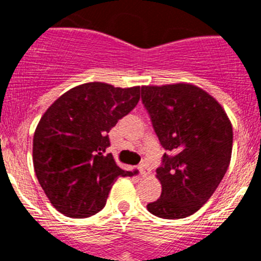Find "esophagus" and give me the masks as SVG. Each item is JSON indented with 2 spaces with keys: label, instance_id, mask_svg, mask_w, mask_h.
<instances>
[{
  "label": "esophagus",
  "instance_id": "obj_1",
  "mask_svg": "<svg viewBox=\"0 0 261 261\" xmlns=\"http://www.w3.org/2000/svg\"><path fill=\"white\" fill-rule=\"evenodd\" d=\"M138 170H140V174H141L142 176H147V175L150 174V168H149V165L145 162L138 166Z\"/></svg>",
  "mask_w": 261,
  "mask_h": 261
}]
</instances>
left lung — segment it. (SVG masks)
Returning a JSON list of instances; mask_svg holds the SVG:
<instances>
[{"instance_id":"1","label":"left lung","mask_w":261,"mask_h":261,"mask_svg":"<svg viewBox=\"0 0 261 261\" xmlns=\"http://www.w3.org/2000/svg\"><path fill=\"white\" fill-rule=\"evenodd\" d=\"M142 105L167 153L156 168L162 193L147 211L186 218L208 201L231 159L232 126L213 96L190 84L142 86Z\"/></svg>"}]
</instances>
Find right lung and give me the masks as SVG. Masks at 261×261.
Instances as JSON below:
<instances>
[{
    "label": "right lung",
    "instance_id": "add662e5",
    "mask_svg": "<svg viewBox=\"0 0 261 261\" xmlns=\"http://www.w3.org/2000/svg\"><path fill=\"white\" fill-rule=\"evenodd\" d=\"M140 100V86L90 82L62 94L41 116L32 144L34 168L50 204L86 218L105 208L112 184L130 176L106 150L108 132Z\"/></svg>",
    "mask_w": 261,
    "mask_h": 261
}]
</instances>
